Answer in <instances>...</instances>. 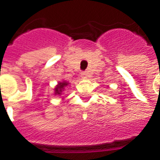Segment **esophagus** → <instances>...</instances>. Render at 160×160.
Wrapping results in <instances>:
<instances>
[{
	"label": "esophagus",
	"mask_w": 160,
	"mask_h": 160,
	"mask_svg": "<svg viewBox=\"0 0 160 160\" xmlns=\"http://www.w3.org/2000/svg\"><path fill=\"white\" fill-rule=\"evenodd\" d=\"M81 77H82V78H87L86 72H82V74H81Z\"/></svg>",
	"instance_id": "1"
}]
</instances>
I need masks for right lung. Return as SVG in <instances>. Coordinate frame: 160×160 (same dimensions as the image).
Returning a JSON list of instances; mask_svg holds the SVG:
<instances>
[{"mask_svg":"<svg viewBox=\"0 0 160 160\" xmlns=\"http://www.w3.org/2000/svg\"><path fill=\"white\" fill-rule=\"evenodd\" d=\"M69 82H67L65 80H62L61 82H58V83L57 84V86L55 87V89H54V91H55V95H57V96H62V93H63V91H65V88L68 85H69Z\"/></svg>","mask_w":160,"mask_h":160,"instance_id":"right-lung-1","label":"right lung"}]
</instances>
